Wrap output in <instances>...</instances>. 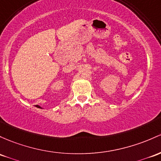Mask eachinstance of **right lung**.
Segmentation results:
<instances>
[{"mask_svg":"<svg viewBox=\"0 0 161 161\" xmlns=\"http://www.w3.org/2000/svg\"><path fill=\"white\" fill-rule=\"evenodd\" d=\"M36 107H37V108H40V106H39V105H36Z\"/></svg>","mask_w":161,"mask_h":161,"instance_id":"right-lung-1","label":"right lung"}]
</instances>
